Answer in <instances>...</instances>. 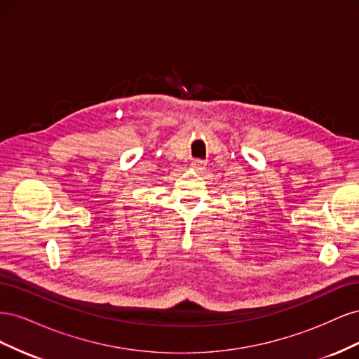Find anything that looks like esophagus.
<instances>
[{"label":"esophagus","mask_w":359,"mask_h":359,"mask_svg":"<svg viewBox=\"0 0 359 359\" xmlns=\"http://www.w3.org/2000/svg\"><path fill=\"white\" fill-rule=\"evenodd\" d=\"M205 165H206V161L205 160H201V158H194L193 161H191V166L196 169V170H202L203 168H205Z\"/></svg>","instance_id":"34e87169"}]
</instances>
